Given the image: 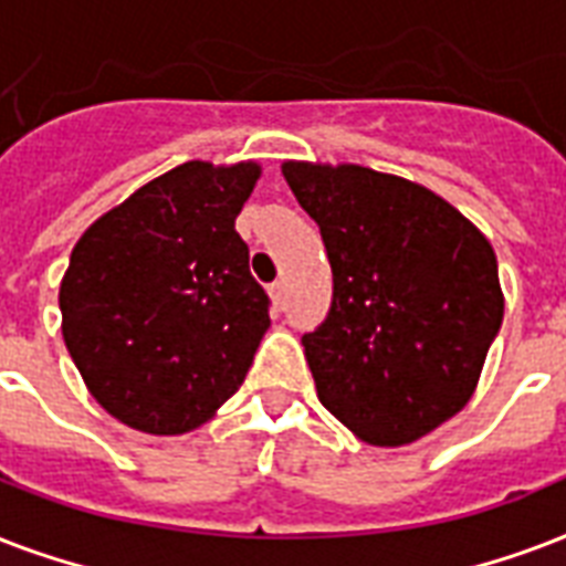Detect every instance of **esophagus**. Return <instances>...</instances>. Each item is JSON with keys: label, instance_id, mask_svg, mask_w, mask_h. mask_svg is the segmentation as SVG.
<instances>
[{"label": "esophagus", "instance_id": "1", "mask_svg": "<svg viewBox=\"0 0 566 566\" xmlns=\"http://www.w3.org/2000/svg\"><path fill=\"white\" fill-rule=\"evenodd\" d=\"M269 295H271V301H274V306H277V310H283V306H286V283H283V280L271 283Z\"/></svg>", "mask_w": 566, "mask_h": 566}]
</instances>
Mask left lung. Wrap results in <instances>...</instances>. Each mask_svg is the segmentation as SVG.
Masks as SVG:
<instances>
[{"instance_id": "obj_1", "label": "left lung", "mask_w": 566, "mask_h": 566, "mask_svg": "<svg viewBox=\"0 0 566 566\" xmlns=\"http://www.w3.org/2000/svg\"><path fill=\"white\" fill-rule=\"evenodd\" d=\"M318 223L333 304L304 333L315 392L357 440L407 446L461 413L505 315L493 244L431 188L363 165H280Z\"/></svg>"}]
</instances>
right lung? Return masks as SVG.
Listing matches in <instances>:
<instances>
[{
  "instance_id": "right-lung-1",
  "label": "right lung",
  "mask_w": 566,
  "mask_h": 566,
  "mask_svg": "<svg viewBox=\"0 0 566 566\" xmlns=\"http://www.w3.org/2000/svg\"><path fill=\"white\" fill-rule=\"evenodd\" d=\"M260 174V161H186L99 214L70 253L61 336L117 422L177 437L242 387L271 324L235 233Z\"/></svg>"
}]
</instances>
